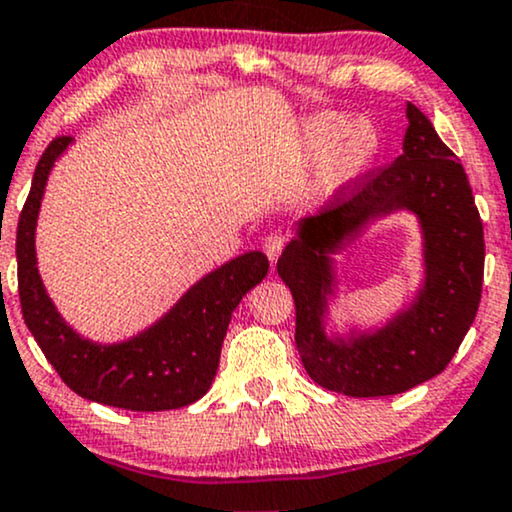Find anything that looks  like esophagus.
Returning <instances> with one entry per match:
<instances>
[{
	"label": "esophagus",
	"instance_id": "obj_1",
	"mask_svg": "<svg viewBox=\"0 0 512 512\" xmlns=\"http://www.w3.org/2000/svg\"><path fill=\"white\" fill-rule=\"evenodd\" d=\"M285 244H287V237L282 235V232H270V235L263 239V251L268 254L270 263H275L277 258H280L282 249H285Z\"/></svg>",
	"mask_w": 512,
	"mask_h": 512
}]
</instances>
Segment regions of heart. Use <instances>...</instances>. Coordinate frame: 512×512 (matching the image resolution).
Listing matches in <instances>:
<instances>
[{
	"mask_svg": "<svg viewBox=\"0 0 512 512\" xmlns=\"http://www.w3.org/2000/svg\"><path fill=\"white\" fill-rule=\"evenodd\" d=\"M306 154H323V180L342 182L368 166L377 149V135L368 123L344 121L337 113H323L306 123L301 132Z\"/></svg>",
	"mask_w": 512,
	"mask_h": 512,
	"instance_id": "b5f03b06",
	"label": "heart"
}]
</instances>
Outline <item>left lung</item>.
<instances>
[{"label":"left lung","mask_w":512,"mask_h":512,"mask_svg":"<svg viewBox=\"0 0 512 512\" xmlns=\"http://www.w3.org/2000/svg\"><path fill=\"white\" fill-rule=\"evenodd\" d=\"M403 154L346 182L327 211L301 220L277 261L296 306V349L308 375L337 394L368 399L408 391L444 372L475 320L484 280V225L458 156L430 118L408 104ZM408 207L426 232L428 277L419 301L375 335L349 345L322 332L331 274L326 254L368 219Z\"/></svg>","instance_id":"1"}]
</instances>
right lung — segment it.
<instances>
[{
	"mask_svg": "<svg viewBox=\"0 0 512 512\" xmlns=\"http://www.w3.org/2000/svg\"><path fill=\"white\" fill-rule=\"evenodd\" d=\"M73 137H56L37 161L16 232L18 296L28 330L59 377L82 399L125 410H173L199 401L218 372L220 349L242 296L268 275L249 251L199 280L156 325L123 344H92L56 313L35 266V223L49 170Z\"/></svg>",
	"mask_w": 512,
	"mask_h": 512,
	"instance_id": "add662e5",
	"label": "right lung"
}]
</instances>
